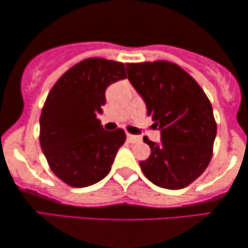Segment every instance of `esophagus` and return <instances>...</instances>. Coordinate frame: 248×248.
<instances>
[{
  "label": "esophagus",
  "instance_id": "obj_1",
  "mask_svg": "<svg viewBox=\"0 0 248 248\" xmlns=\"http://www.w3.org/2000/svg\"><path fill=\"white\" fill-rule=\"evenodd\" d=\"M127 140L129 143H137L140 140V137L135 136V135H131V134H127Z\"/></svg>",
  "mask_w": 248,
  "mask_h": 248
}]
</instances>
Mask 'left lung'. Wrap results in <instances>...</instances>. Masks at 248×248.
<instances>
[{
	"mask_svg": "<svg viewBox=\"0 0 248 248\" xmlns=\"http://www.w3.org/2000/svg\"><path fill=\"white\" fill-rule=\"evenodd\" d=\"M128 80L142 97L161 142L147 137L151 155L140 166L155 186L183 189L212 159L216 122L209 99L192 77L166 61L126 64Z\"/></svg>",
	"mask_w": 248,
	"mask_h": 248,
	"instance_id": "1",
	"label": "left lung"
}]
</instances>
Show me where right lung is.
I'll return each mask as SVG.
<instances>
[{
  "label": "right lung",
  "mask_w": 248,
  "mask_h": 248,
  "mask_svg": "<svg viewBox=\"0 0 248 248\" xmlns=\"http://www.w3.org/2000/svg\"><path fill=\"white\" fill-rule=\"evenodd\" d=\"M122 62L88 58L59 78L40 118V144L54 174L68 186L84 187L111 170L126 134L108 131L97 119L109 84L126 79Z\"/></svg>",
  "instance_id": "1"
}]
</instances>
